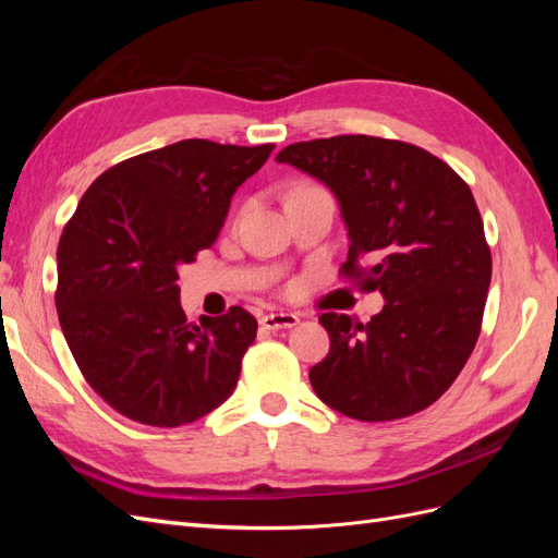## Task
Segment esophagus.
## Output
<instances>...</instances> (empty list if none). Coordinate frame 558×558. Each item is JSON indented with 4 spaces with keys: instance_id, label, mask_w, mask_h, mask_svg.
I'll return each mask as SVG.
<instances>
[{
    "instance_id": "obj_1",
    "label": "esophagus",
    "mask_w": 558,
    "mask_h": 558,
    "mask_svg": "<svg viewBox=\"0 0 558 558\" xmlns=\"http://www.w3.org/2000/svg\"><path fill=\"white\" fill-rule=\"evenodd\" d=\"M300 324V318L291 312H277V314H265L260 318V326L265 330H279V328H293Z\"/></svg>"
}]
</instances>
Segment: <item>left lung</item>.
Instances as JSON below:
<instances>
[{"label": "left lung", "mask_w": 558, "mask_h": 558, "mask_svg": "<svg viewBox=\"0 0 558 558\" xmlns=\"http://www.w3.org/2000/svg\"><path fill=\"white\" fill-rule=\"evenodd\" d=\"M277 162L328 185L349 234L342 275L386 300L367 324L318 316L330 351L310 369L316 396L359 421L426 410L475 349L492 283L468 183L424 148L367 134L298 142Z\"/></svg>", "instance_id": "8db88e82"}]
</instances>
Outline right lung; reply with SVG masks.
Returning a JSON list of instances; mask_svg holds the SVG:
<instances>
[{
  "label": "right lung",
  "instance_id": "add662e5",
  "mask_svg": "<svg viewBox=\"0 0 558 558\" xmlns=\"http://www.w3.org/2000/svg\"><path fill=\"white\" fill-rule=\"evenodd\" d=\"M275 144L183 140L113 165L58 244L56 305L83 377L116 412L174 428L226 402L258 324L246 310L189 324L179 267L221 232Z\"/></svg>",
  "mask_w": 558,
  "mask_h": 558
}]
</instances>
